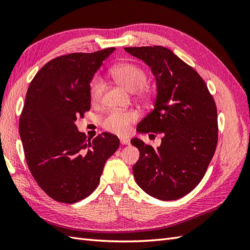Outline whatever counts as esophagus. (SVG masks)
Instances as JSON below:
<instances>
[{
  "instance_id": "obj_1",
  "label": "esophagus",
  "mask_w": 250,
  "mask_h": 250,
  "mask_svg": "<svg viewBox=\"0 0 250 250\" xmlns=\"http://www.w3.org/2000/svg\"><path fill=\"white\" fill-rule=\"evenodd\" d=\"M120 143H121L122 145H129L130 144V140L129 139H125V137H121Z\"/></svg>"
}]
</instances>
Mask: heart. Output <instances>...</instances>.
I'll list each match as a JSON object with an SVG mask.
<instances>
[{"label": "heart", "instance_id": "obj_1", "mask_svg": "<svg viewBox=\"0 0 250 250\" xmlns=\"http://www.w3.org/2000/svg\"><path fill=\"white\" fill-rule=\"evenodd\" d=\"M111 76L117 83L122 84L131 92H136L143 100H150L151 91L145 87L148 75L144 68L134 63H119L111 67ZM104 91V83L100 76H94L89 86V94L92 103L98 104L102 100ZM139 118L134 110H110L106 114L101 125L103 128L111 133L124 135L130 131L131 125Z\"/></svg>", "mask_w": 250, "mask_h": 250}]
</instances>
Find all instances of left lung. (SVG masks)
I'll return each mask as SVG.
<instances>
[{
	"mask_svg": "<svg viewBox=\"0 0 250 250\" xmlns=\"http://www.w3.org/2000/svg\"><path fill=\"white\" fill-rule=\"evenodd\" d=\"M125 49L150 66L157 81L155 107L137 131L163 136L157 149L139 139L131 140L140 150L134 178L158 200L183 198L204 177L216 150L218 122L214 98L198 72L166 47Z\"/></svg>",
	"mask_w": 250,
	"mask_h": 250,
	"instance_id": "obj_1",
	"label": "left lung"
}]
</instances>
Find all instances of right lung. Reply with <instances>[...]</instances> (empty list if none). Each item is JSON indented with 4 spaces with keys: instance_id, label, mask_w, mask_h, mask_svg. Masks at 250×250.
<instances>
[{
    "instance_id": "add662e5",
    "label": "right lung",
    "mask_w": 250,
    "mask_h": 250,
    "mask_svg": "<svg viewBox=\"0 0 250 250\" xmlns=\"http://www.w3.org/2000/svg\"><path fill=\"white\" fill-rule=\"evenodd\" d=\"M114 47L74 52L47 62L29 86L19 119L26 164L44 192L72 204L91 194L119 139L103 132L90 141L75 121L90 110V82Z\"/></svg>"
}]
</instances>
